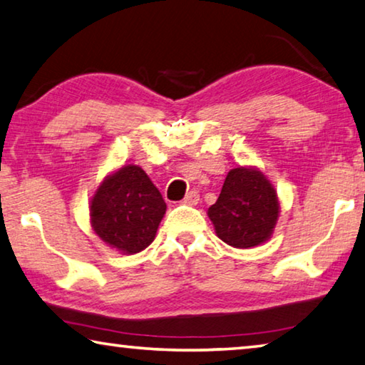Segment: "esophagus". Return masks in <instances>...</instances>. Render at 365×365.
Masks as SVG:
<instances>
[{"mask_svg": "<svg viewBox=\"0 0 365 365\" xmlns=\"http://www.w3.org/2000/svg\"><path fill=\"white\" fill-rule=\"evenodd\" d=\"M182 202H183V205H188V206H196L197 202H200V193H197L196 190H191L190 193L185 196V200Z\"/></svg>", "mask_w": 365, "mask_h": 365, "instance_id": "esophagus-1", "label": "esophagus"}]
</instances>
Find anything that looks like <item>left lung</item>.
Returning <instances> with one entry per match:
<instances>
[{
    "label": "left lung",
    "instance_id": "obj_1",
    "mask_svg": "<svg viewBox=\"0 0 365 365\" xmlns=\"http://www.w3.org/2000/svg\"><path fill=\"white\" fill-rule=\"evenodd\" d=\"M215 235L228 246L250 250L269 242L280 217V201L269 177L256 165L232 169L217 201L207 209Z\"/></svg>",
    "mask_w": 365,
    "mask_h": 365
}]
</instances>
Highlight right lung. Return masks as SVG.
Listing matches in <instances>:
<instances>
[{"instance_id": "add662e5", "label": "right lung", "mask_w": 365, "mask_h": 365, "mask_svg": "<svg viewBox=\"0 0 365 365\" xmlns=\"http://www.w3.org/2000/svg\"><path fill=\"white\" fill-rule=\"evenodd\" d=\"M88 207L96 237L122 255L146 250L168 209L151 178L135 164L109 172L90 197Z\"/></svg>"}]
</instances>
